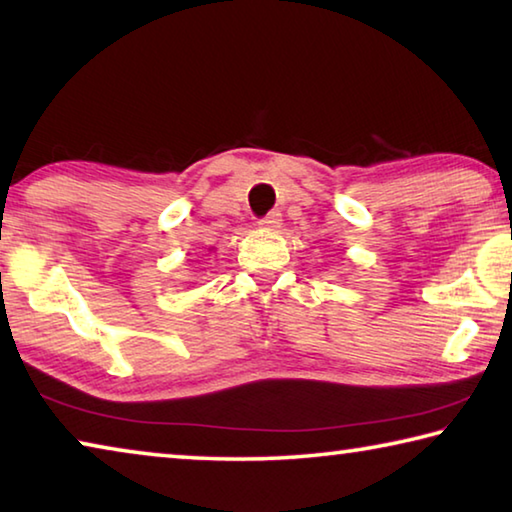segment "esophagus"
Returning a JSON list of instances; mask_svg holds the SVG:
<instances>
[{
	"instance_id": "34e87169",
	"label": "esophagus",
	"mask_w": 512,
	"mask_h": 512,
	"mask_svg": "<svg viewBox=\"0 0 512 512\" xmlns=\"http://www.w3.org/2000/svg\"><path fill=\"white\" fill-rule=\"evenodd\" d=\"M259 225L266 230H277L282 225V214L280 212H268L262 221H259Z\"/></svg>"
}]
</instances>
